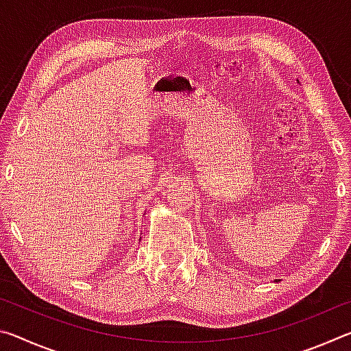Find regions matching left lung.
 I'll return each mask as SVG.
<instances>
[{"mask_svg":"<svg viewBox=\"0 0 351 351\" xmlns=\"http://www.w3.org/2000/svg\"><path fill=\"white\" fill-rule=\"evenodd\" d=\"M276 282H277V280H276Z\"/></svg>","mask_w":351,"mask_h":351,"instance_id":"left-lung-1","label":"left lung"}]
</instances>
